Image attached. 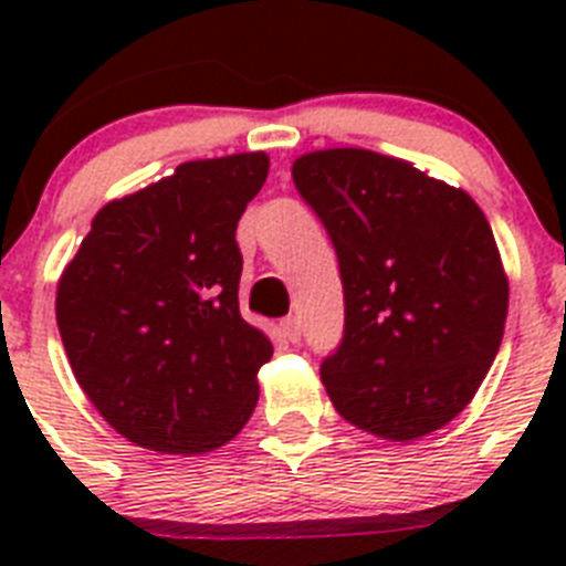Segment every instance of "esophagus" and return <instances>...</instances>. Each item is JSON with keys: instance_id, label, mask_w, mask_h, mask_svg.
Returning <instances> with one entry per match:
<instances>
[{"instance_id": "obj_1", "label": "esophagus", "mask_w": 566, "mask_h": 566, "mask_svg": "<svg viewBox=\"0 0 566 566\" xmlns=\"http://www.w3.org/2000/svg\"><path fill=\"white\" fill-rule=\"evenodd\" d=\"M280 328H283V334H286L289 343H294V345L300 343V319L297 317H286L283 323H280Z\"/></svg>"}]
</instances>
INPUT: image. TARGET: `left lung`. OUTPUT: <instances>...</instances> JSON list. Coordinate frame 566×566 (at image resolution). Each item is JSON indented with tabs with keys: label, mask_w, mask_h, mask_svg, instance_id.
<instances>
[{
	"label": "left lung",
	"mask_w": 566,
	"mask_h": 566,
	"mask_svg": "<svg viewBox=\"0 0 566 566\" xmlns=\"http://www.w3.org/2000/svg\"><path fill=\"white\" fill-rule=\"evenodd\" d=\"M294 187L339 260L345 328L319 377L343 419L391 442L464 411L502 345L507 274L476 201L413 164L300 155Z\"/></svg>",
	"instance_id": "8db88e82"
}]
</instances>
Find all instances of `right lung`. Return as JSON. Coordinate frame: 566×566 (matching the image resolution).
<instances>
[{
	"label": "right lung",
	"mask_w": 566,
	"mask_h": 566,
	"mask_svg": "<svg viewBox=\"0 0 566 566\" xmlns=\"http://www.w3.org/2000/svg\"><path fill=\"white\" fill-rule=\"evenodd\" d=\"M266 175V153L181 164L98 209L59 277L70 368L129 442L207 453L252 417L274 348L240 317L234 229Z\"/></svg>",
	"instance_id": "right-lung-1"
}]
</instances>
